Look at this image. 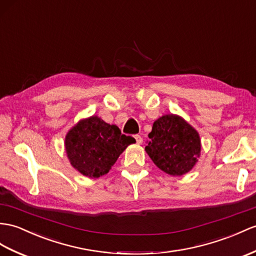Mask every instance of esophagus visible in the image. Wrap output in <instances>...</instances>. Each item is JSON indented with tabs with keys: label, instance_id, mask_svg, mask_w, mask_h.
Here are the masks:
<instances>
[{
	"label": "esophagus",
	"instance_id": "1",
	"mask_svg": "<svg viewBox=\"0 0 256 256\" xmlns=\"http://www.w3.org/2000/svg\"><path fill=\"white\" fill-rule=\"evenodd\" d=\"M134 139H136V143H138V144H141L142 141H143L142 136H141L140 134H136V136H134Z\"/></svg>",
	"mask_w": 256,
	"mask_h": 256
}]
</instances>
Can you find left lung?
Wrapping results in <instances>:
<instances>
[{
    "mask_svg": "<svg viewBox=\"0 0 256 256\" xmlns=\"http://www.w3.org/2000/svg\"><path fill=\"white\" fill-rule=\"evenodd\" d=\"M146 151L160 170L182 176L196 165L201 141L194 128L177 115H165L153 124Z\"/></svg>",
    "mask_w": 256,
    "mask_h": 256,
    "instance_id": "8db88e82",
    "label": "left lung"
}]
</instances>
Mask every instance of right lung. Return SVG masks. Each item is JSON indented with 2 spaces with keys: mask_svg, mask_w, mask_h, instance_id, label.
<instances>
[{
  "mask_svg": "<svg viewBox=\"0 0 256 256\" xmlns=\"http://www.w3.org/2000/svg\"><path fill=\"white\" fill-rule=\"evenodd\" d=\"M136 140L122 134L115 124L98 116L80 120L65 138L70 164L82 175L98 178L108 174L118 156Z\"/></svg>",
  "mask_w": 256,
  "mask_h": 256,
  "instance_id": "add662e5",
  "label": "right lung"
}]
</instances>
